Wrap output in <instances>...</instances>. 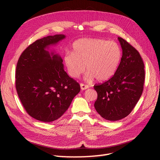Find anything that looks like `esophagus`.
I'll list each match as a JSON object with an SVG mask.
<instances>
[{"instance_id": "esophagus-1", "label": "esophagus", "mask_w": 160, "mask_h": 160, "mask_svg": "<svg viewBox=\"0 0 160 160\" xmlns=\"http://www.w3.org/2000/svg\"><path fill=\"white\" fill-rule=\"evenodd\" d=\"M80 88H81V89H82V90H84V89H88V88H89V86H88V85L84 84V83H80Z\"/></svg>"}]
</instances>
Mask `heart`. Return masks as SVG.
<instances>
[{"label":"heart","instance_id":"heart-1","mask_svg":"<svg viewBox=\"0 0 160 160\" xmlns=\"http://www.w3.org/2000/svg\"><path fill=\"white\" fill-rule=\"evenodd\" d=\"M122 56L119 45L114 41L98 38H81L72 45L64 62L70 77L78 78L87 70L86 79L104 81L111 78L118 68Z\"/></svg>","mask_w":160,"mask_h":160}]
</instances>
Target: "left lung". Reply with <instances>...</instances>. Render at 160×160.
<instances>
[{
    "label": "left lung",
    "instance_id": "obj_1",
    "mask_svg": "<svg viewBox=\"0 0 160 160\" xmlns=\"http://www.w3.org/2000/svg\"><path fill=\"white\" fill-rule=\"evenodd\" d=\"M122 56L114 75L94 86L97 93L95 108L106 120L116 121L128 116L135 108L143 91L144 63L132 45L119 37Z\"/></svg>",
    "mask_w": 160,
    "mask_h": 160
}]
</instances>
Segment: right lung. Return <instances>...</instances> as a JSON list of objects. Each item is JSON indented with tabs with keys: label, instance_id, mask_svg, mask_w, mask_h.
Instances as JSON below:
<instances>
[{
	"label": "right lung",
	"instance_id": "add662e5",
	"mask_svg": "<svg viewBox=\"0 0 160 160\" xmlns=\"http://www.w3.org/2000/svg\"><path fill=\"white\" fill-rule=\"evenodd\" d=\"M62 34L49 36L30 44L21 54L15 71V88L27 113L36 120L50 122L69 108L80 91L79 83L63 69L58 54L45 50L64 39Z\"/></svg>",
	"mask_w": 160,
	"mask_h": 160
}]
</instances>
